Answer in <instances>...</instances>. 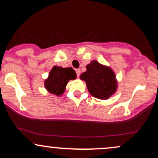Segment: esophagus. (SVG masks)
<instances>
[{"instance_id":"esophagus-1","label":"esophagus","mask_w":158,"mask_h":158,"mask_svg":"<svg viewBox=\"0 0 158 158\" xmlns=\"http://www.w3.org/2000/svg\"><path fill=\"white\" fill-rule=\"evenodd\" d=\"M76 73H77V78H79V76H80V70L79 69H76Z\"/></svg>"}]
</instances>
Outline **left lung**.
Instances as JSON below:
<instances>
[{
  "instance_id": "obj_1",
  "label": "left lung",
  "mask_w": 158,
  "mask_h": 158,
  "mask_svg": "<svg viewBox=\"0 0 158 158\" xmlns=\"http://www.w3.org/2000/svg\"><path fill=\"white\" fill-rule=\"evenodd\" d=\"M87 70L81 75L86 82L90 94L101 99L109 98L117 90V81L114 72L109 68L93 61L86 66Z\"/></svg>"
}]
</instances>
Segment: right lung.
Segmentation results:
<instances>
[{"label": "right lung", "mask_w": 158, "mask_h": 158, "mask_svg": "<svg viewBox=\"0 0 158 158\" xmlns=\"http://www.w3.org/2000/svg\"><path fill=\"white\" fill-rule=\"evenodd\" d=\"M76 77L77 74L72 68L55 66L49 74L48 79L45 80L44 85L49 92L59 96L64 92L68 81L75 79Z\"/></svg>", "instance_id": "add662e5"}]
</instances>
